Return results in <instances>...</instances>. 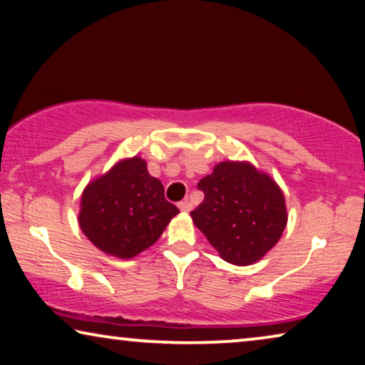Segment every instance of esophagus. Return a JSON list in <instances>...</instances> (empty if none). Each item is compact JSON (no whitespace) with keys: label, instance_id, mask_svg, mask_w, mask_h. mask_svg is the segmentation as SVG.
Listing matches in <instances>:
<instances>
[{"label":"esophagus","instance_id":"esophagus-1","mask_svg":"<svg viewBox=\"0 0 365 365\" xmlns=\"http://www.w3.org/2000/svg\"><path fill=\"white\" fill-rule=\"evenodd\" d=\"M178 208H180V211H183V213H190V211H192V203H190L188 200H183L178 203Z\"/></svg>","mask_w":365,"mask_h":365}]
</instances>
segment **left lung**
I'll list each match as a JSON object with an SVG mask.
<instances>
[{
  "instance_id": "8db88e82",
  "label": "left lung",
  "mask_w": 365,
  "mask_h": 365,
  "mask_svg": "<svg viewBox=\"0 0 365 365\" xmlns=\"http://www.w3.org/2000/svg\"><path fill=\"white\" fill-rule=\"evenodd\" d=\"M198 188L205 200L190 215L222 260L254 264L279 242L288 220L285 198L267 173L249 162L226 160Z\"/></svg>"
}]
</instances>
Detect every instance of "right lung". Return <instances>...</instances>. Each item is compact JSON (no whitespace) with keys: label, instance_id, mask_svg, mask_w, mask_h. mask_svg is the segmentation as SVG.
I'll use <instances>...</instances> for the list:
<instances>
[{"label":"right lung","instance_id":"obj_1","mask_svg":"<svg viewBox=\"0 0 365 365\" xmlns=\"http://www.w3.org/2000/svg\"><path fill=\"white\" fill-rule=\"evenodd\" d=\"M180 211L164 197V185L150 177L140 157L119 160L86 185L78 222L105 254L130 259L150 247Z\"/></svg>","mask_w":365,"mask_h":365}]
</instances>
